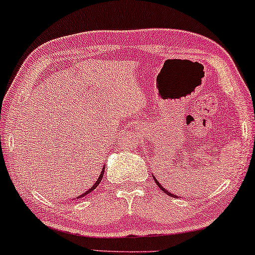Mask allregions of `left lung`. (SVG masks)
I'll list each match as a JSON object with an SVG mask.
<instances>
[{
	"mask_svg": "<svg viewBox=\"0 0 255 255\" xmlns=\"http://www.w3.org/2000/svg\"><path fill=\"white\" fill-rule=\"evenodd\" d=\"M153 179H154V181H155V183H156V186H158V187L160 188V189H161V190L163 191V193H165V194H167V195H169V196H172V197H177V196H176V195H174V194H172V193H169V191H168V190H167V189H166V188H163V187H162V184H160V183H159V181H158V180H156V177H155L154 175H153Z\"/></svg>",
	"mask_w": 255,
	"mask_h": 255,
	"instance_id": "left-lung-1",
	"label": "left lung"
}]
</instances>
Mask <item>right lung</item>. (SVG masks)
<instances>
[{"label":"right lung","instance_id":"obj_1","mask_svg":"<svg viewBox=\"0 0 255 255\" xmlns=\"http://www.w3.org/2000/svg\"><path fill=\"white\" fill-rule=\"evenodd\" d=\"M104 169H106V165H103V167H102V170H101V174H100L99 179H97V180H96V182H95V183H94V184H93V186H92V187H90L88 190H87V191H85V193H83V194H81V195H80V196H78V197H76V198H75V200H78V198H81V197H85V196H87V195H88L89 193H92V191H94V190H95V189H96V188H97V186H99V184H100V182H101V181H102V177H103V174H104Z\"/></svg>","mask_w":255,"mask_h":255}]
</instances>
